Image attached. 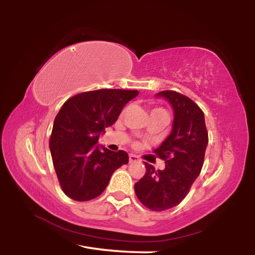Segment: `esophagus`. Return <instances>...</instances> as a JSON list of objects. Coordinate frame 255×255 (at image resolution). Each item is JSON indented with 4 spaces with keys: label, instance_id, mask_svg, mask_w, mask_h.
<instances>
[{
    "label": "esophagus",
    "instance_id": "34e87169",
    "mask_svg": "<svg viewBox=\"0 0 255 255\" xmlns=\"http://www.w3.org/2000/svg\"><path fill=\"white\" fill-rule=\"evenodd\" d=\"M135 162H139V157L133 154H129V163H135Z\"/></svg>",
    "mask_w": 255,
    "mask_h": 255
}]
</instances>
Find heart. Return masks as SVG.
Segmentation results:
<instances>
[{
	"label": "heart",
	"instance_id": "heart-1",
	"mask_svg": "<svg viewBox=\"0 0 255 255\" xmlns=\"http://www.w3.org/2000/svg\"><path fill=\"white\" fill-rule=\"evenodd\" d=\"M157 112H161V114H166V112L163 109H161V108H155V109L152 110V114H157Z\"/></svg>",
	"mask_w": 255,
	"mask_h": 255
}]
</instances>
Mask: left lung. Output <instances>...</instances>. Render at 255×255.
I'll return each mask as SVG.
<instances>
[{"instance_id":"8db88e82","label":"left lung","mask_w":255,"mask_h":255,"mask_svg":"<svg viewBox=\"0 0 255 255\" xmlns=\"http://www.w3.org/2000/svg\"><path fill=\"white\" fill-rule=\"evenodd\" d=\"M156 96L166 99L174 111L170 136L154 149L165 169L156 171L145 162V175L135 183V192L146 208L163 211L178 206L200 174L208 131L204 112L191 99L171 90Z\"/></svg>"}]
</instances>
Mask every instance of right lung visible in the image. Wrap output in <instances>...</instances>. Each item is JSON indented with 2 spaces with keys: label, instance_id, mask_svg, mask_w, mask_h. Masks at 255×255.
<instances>
[{
  "label": "right lung",
  "instance_id": "1",
  "mask_svg": "<svg viewBox=\"0 0 255 255\" xmlns=\"http://www.w3.org/2000/svg\"><path fill=\"white\" fill-rule=\"evenodd\" d=\"M136 90L101 89L64 103L56 116L49 148L60 188L71 199L88 201L101 195L114 172L128 163L125 150L97 145L99 136L118 119Z\"/></svg>",
  "mask_w": 255,
  "mask_h": 255
}]
</instances>
